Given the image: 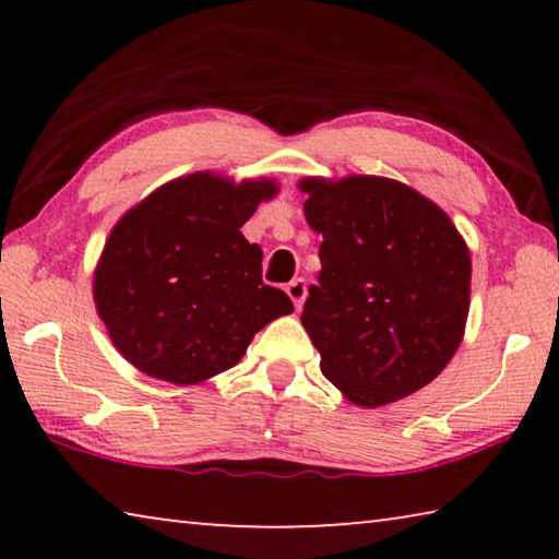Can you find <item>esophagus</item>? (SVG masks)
I'll return each mask as SVG.
<instances>
[{"label": "esophagus", "mask_w": 559, "mask_h": 559, "mask_svg": "<svg viewBox=\"0 0 559 559\" xmlns=\"http://www.w3.org/2000/svg\"><path fill=\"white\" fill-rule=\"evenodd\" d=\"M286 293H288V298L293 300V306H296L298 310H300V306L302 302H306V296H308V286H306V281L302 278H293L288 286H286Z\"/></svg>", "instance_id": "obj_1"}]
</instances>
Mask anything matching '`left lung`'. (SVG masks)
Wrapping results in <instances>:
<instances>
[{
  "instance_id": "1",
  "label": "left lung",
  "mask_w": 559,
  "mask_h": 559,
  "mask_svg": "<svg viewBox=\"0 0 559 559\" xmlns=\"http://www.w3.org/2000/svg\"><path fill=\"white\" fill-rule=\"evenodd\" d=\"M320 243L300 323L320 370L357 406L419 392L456 353L471 306V253L449 214L390 177H306Z\"/></svg>"
}]
</instances>
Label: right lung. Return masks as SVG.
<instances>
[{
    "instance_id": "1",
    "label": "right lung",
    "mask_w": 559,
    "mask_h": 559,
    "mask_svg": "<svg viewBox=\"0 0 559 559\" xmlns=\"http://www.w3.org/2000/svg\"><path fill=\"white\" fill-rule=\"evenodd\" d=\"M276 194V179L192 173L120 216L93 271V300L135 370L202 384L231 370L261 328L293 313L286 293L261 281V246L241 234Z\"/></svg>"
}]
</instances>
